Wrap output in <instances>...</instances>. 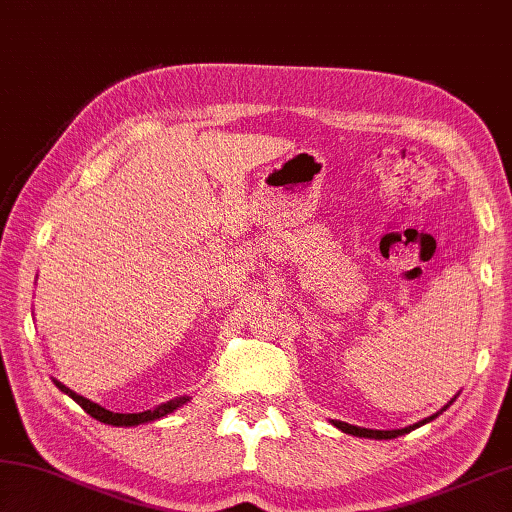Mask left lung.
<instances>
[{
    "label": "left lung",
    "instance_id": "obj_1",
    "mask_svg": "<svg viewBox=\"0 0 512 512\" xmlns=\"http://www.w3.org/2000/svg\"><path fill=\"white\" fill-rule=\"evenodd\" d=\"M452 403V401H450ZM448 407V405H445ZM443 407V410H445ZM441 410V412H443ZM439 414H434V416H430V418H423V421H418V423H414V425H410V427H403V430H367V427H358V425H349V423H345V421H333V425L338 427V430H342V432H347V434H353V436H365V439H396V436H403V434H407V432H412L414 427H421V425H425V423H430L432 418H436Z\"/></svg>",
    "mask_w": 512,
    "mask_h": 512
}]
</instances>
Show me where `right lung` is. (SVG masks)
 Here are the masks:
<instances>
[{
    "label": "right lung",
    "mask_w": 512,
    "mask_h": 512,
    "mask_svg": "<svg viewBox=\"0 0 512 512\" xmlns=\"http://www.w3.org/2000/svg\"><path fill=\"white\" fill-rule=\"evenodd\" d=\"M55 387L60 389V392H64L67 396H71L73 401H76L82 410H85L89 416H94L96 421L100 423H107V425H116V427H134V425H141V423H152V421H159V418L172 414L176 407H181L188 398H174V401H167V403H161L156 405L154 410H147V412H138V414H116V412H109L105 410V407H100L98 403L89 401V398L80 396L73 392V389L64 387L62 383H58V380H53Z\"/></svg>",
    "instance_id": "add662e5"
}]
</instances>
